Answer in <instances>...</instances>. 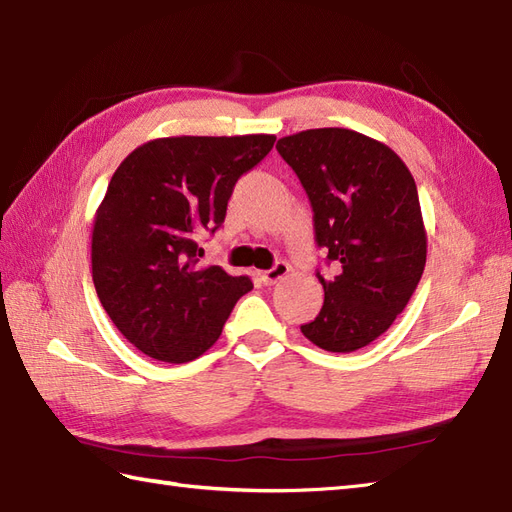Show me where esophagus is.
I'll return each instance as SVG.
<instances>
[{
    "label": "esophagus",
    "instance_id": "1",
    "mask_svg": "<svg viewBox=\"0 0 512 512\" xmlns=\"http://www.w3.org/2000/svg\"><path fill=\"white\" fill-rule=\"evenodd\" d=\"M288 272H290V266L285 264V261H277L275 266H272L270 270L264 272V275H261V281L268 283V285H270V283H277L279 279H283L285 275H288Z\"/></svg>",
    "mask_w": 512,
    "mask_h": 512
}]
</instances>
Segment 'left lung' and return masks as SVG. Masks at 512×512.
Instances as JSON below:
<instances>
[{
  "label": "left lung",
  "instance_id": "8db88e82",
  "mask_svg": "<svg viewBox=\"0 0 512 512\" xmlns=\"http://www.w3.org/2000/svg\"><path fill=\"white\" fill-rule=\"evenodd\" d=\"M314 211L316 244L336 275L316 277L325 303L303 336L331 353L371 344L421 281L427 235L417 183L395 150L349 128H312L277 141Z\"/></svg>",
  "mask_w": 512,
  "mask_h": 512
}]
</instances>
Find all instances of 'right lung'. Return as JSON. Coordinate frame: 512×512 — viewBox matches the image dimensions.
<instances>
[{"mask_svg": "<svg viewBox=\"0 0 512 512\" xmlns=\"http://www.w3.org/2000/svg\"><path fill=\"white\" fill-rule=\"evenodd\" d=\"M275 135L161 137L115 170L93 218V285L122 336L148 358L183 364L205 353L248 277L198 268L196 235L216 231L233 187Z\"/></svg>", "mask_w": 512, "mask_h": 512, "instance_id": "add662e5", "label": "right lung"}]
</instances>
